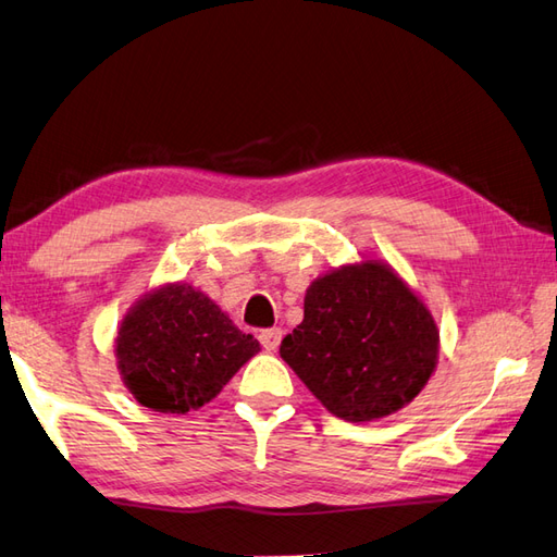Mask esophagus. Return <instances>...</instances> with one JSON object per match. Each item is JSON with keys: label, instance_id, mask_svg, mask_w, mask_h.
Wrapping results in <instances>:
<instances>
[{"label": "esophagus", "instance_id": "esophagus-1", "mask_svg": "<svg viewBox=\"0 0 557 557\" xmlns=\"http://www.w3.org/2000/svg\"><path fill=\"white\" fill-rule=\"evenodd\" d=\"M258 342H261V346L265 348V351H275V348H277L280 342H282V330H280V327L263 330L261 334H258Z\"/></svg>", "mask_w": 557, "mask_h": 557}]
</instances>
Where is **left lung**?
I'll return each instance as SVG.
<instances>
[{
	"mask_svg": "<svg viewBox=\"0 0 557 557\" xmlns=\"http://www.w3.org/2000/svg\"><path fill=\"white\" fill-rule=\"evenodd\" d=\"M280 356L332 416L370 422L408 406L438 358L436 322L382 261L342 265L306 289Z\"/></svg>",
	"mask_w": 557,
	"mask_h": 557,
	"instance_id": "8db88e82",
	"label": "left lung"
}]
</instances>
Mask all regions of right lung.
Instances as JSON below:
<instances>
[{"label": "right lung", "instance_id": "add662e5", "mask_svg": "<svg viewBox=\"0 0 557 557\" xmlns=\"http://www.w3.org/2000/svg\"><path fill=\"white\" fill-rule=\"evenodd\" d=\"M261 346L203 292L163 284L121 322L115 358L137 404L185 416L215 398Z\"/></svg>", "mask_w": 557, "mask_h": 557}]
</instances>
